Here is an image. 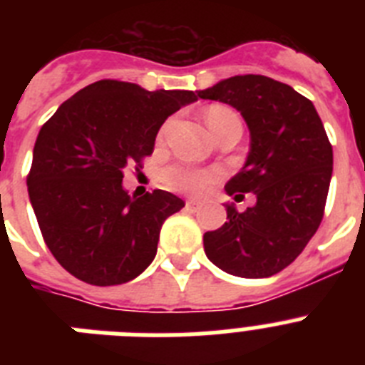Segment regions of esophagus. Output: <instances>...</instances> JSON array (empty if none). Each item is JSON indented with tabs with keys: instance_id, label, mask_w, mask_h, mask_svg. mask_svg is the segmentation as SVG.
Masks as SVG:
<instances>
[{
	"instance_id": "esophagus-1",
	"label": "esophagus",
	"mask_w": 365,
	"mask_h": 365,
	"mask_svg": "<svg viewBox=\"0 0 365 365\" xmlns=\"http://www.w3.org/2000/svg\"><path fill=\"white\" fill-rule=\"evenodd\" d=\"M199 208H201V205L197 201H186V210L188 212H197Z\"/></svg>"
}]
</instances>
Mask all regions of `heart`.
<instances>
[{
	"label": "heart",
	"instance_id": "heart-1",
	"mask_svg": "<svg viewBox=\"0 0 365 365\" xmlns=\"http://www.w3.org/2000/svg\"><path fill=\"white\" fill-rule=\"evenodd\" d=\"M205 118L214 135H217L227 125L235 124V122L241 124L240 115L227 106H210L206 109ZM219 177H221V173L215 172V170H197V168L185 166V164H172V166L164 168L159 179L168 190L190 193V195H202L217 182Z\"/></svg>",
	"mask_w": 365,
	"mask_h": 365
}]
</instances>
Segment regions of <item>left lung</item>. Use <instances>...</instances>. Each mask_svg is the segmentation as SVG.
<instances>
[{"mask_svg": "<svg viewBox=\"0 0 365 365\" xmlns=\"http://www.w3.org/2000/svg\"><path fill=\"white\" fill-rule=\"evenodd\" d=\"M197 96L243 115L250 151L225 190L235 201L256 195V205L241 214L227 205L228 221L202 237L205 252L232 276L269 278L291 265L320 227L333 146L311 100L269 76H232Z\"/></svg>", "mask_w": 365, "mask_h": 365, "instance_id": "8db88e82", "label": "left lung"}]
</instances>
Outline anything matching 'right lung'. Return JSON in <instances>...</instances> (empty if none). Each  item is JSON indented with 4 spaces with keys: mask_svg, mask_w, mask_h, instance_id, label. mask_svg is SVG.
I'll use <instances>...</instances> for the list:
<instances>
[{
    "mask_svg": "<svg viewBox=\"0 0 365 365\" xmlns=\"http://www.w3.org/2000/svg\"><path fill=\"white\" fill-rule=\"evenodd\" d=\"M193 100V91L98 80L41 125L29 197L45 245L74 278L120 285L153 261L163 222L185 201L164 190L130 197L124 170L143 166L164 120Z\"/></svg>",
    "mask_w": 365,
    "mask_h": 365,
    "instance_id": "add662e5",
    "label": "right lung"
}]
</instances>
